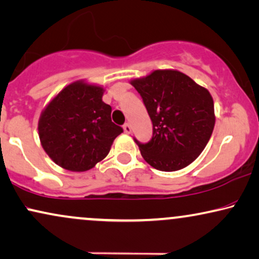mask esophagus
Wrapping results in <instances>:
<instances>
[{"label": "esophagus", "instance_id": "esophagus-1", "mask_svg": "<svg viewBox=\"0 0 259 259\" xmlns=\"http://www.w3.org/2000/svg\"><path fill=\"white\" fill-rule=\"evenodd\" d=\"M123 129H124V133H125V134H130V133H132V126H130L129 123L124 124Z\"/></svg>", "mask_w": 259, "mask_h": 259}]
</instances>
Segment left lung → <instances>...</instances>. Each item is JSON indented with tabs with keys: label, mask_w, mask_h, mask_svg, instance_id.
Returning a JSON list of instances; mask_svg holds the SVG:
<instances>
[{
	"label": "left lung",
	"mask_w": 259,
	"mask_h": 259,
	"mask_svg": "<svg viewBox=\"0 0 259 259\" xmlns=\"http://www.w3.org/2000/svg\"><path fill=\"white\" fill-rule=\"evenodd\" d=\"M130 83L142 97L153 123L148 143L135 140L142 158L163 172L195 161L215 125L214 101L207 88L175 69L154 70Z\"/></svg>",
	"instance_id": "8db88e82"
}]
</instances>
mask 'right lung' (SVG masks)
Instances as JSON below:
<instances>
[{
  "label": "right lung",
  "mask_w": 259,
  "mask_h": 259,
  "mask_svg": "<svg viewBox=\"0 0 259 259\" xmlns=\"http://www.w3.org/2000/svg\"><path fill=\"white\" fill-rule=\"evenodd\" d=\"M103 86L78 80L65 86L44 110L38 134L45 153L62 168L84 172L106 158L123 129L111 120Z\"/></svg>",
  "instance_id": "right-lung-1"
}]
</instances>
